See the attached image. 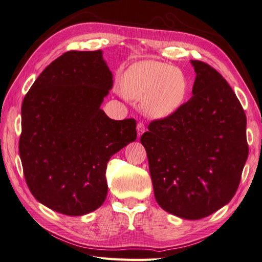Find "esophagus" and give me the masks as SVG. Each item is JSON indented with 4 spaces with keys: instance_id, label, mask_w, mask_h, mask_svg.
<instances>
[{
    "instance_id": "esophagus-1",
    "label": "esophagus",
    "mask_w": 262,
    "mask_h": 262,
    "mask_svg": "<svg viewBox=\"0 0 262 262\" xmlns=\"http://www.w3.org/2000/svg\"><path fill=\"white\" fill-rule=\"evenodd\" d=\"M145 131V126H144V123L143 122H139L138 125H137V133H138V137H141L142 134L144 133Z\"/></svg>"
}]
</instances>
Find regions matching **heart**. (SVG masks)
Returning a JSON list of instances; mask_svg holds the SVG:
<instances>
[{
	"mask_svg": "<svg viewBox=\"0 0 262 262\" xmlns=\"http://www.w3.org/2000/svg\"><path fill=\"white\" fill-rule=\"evenodd\" d=\"M188 91L185 75L177 68L157 61H142L131 66L123 76L122 93L142 100L150 117H165L182 105Z\"/></svg>",
	"mask_w": 262,
	"mask_h": 262,
	"instance_id": "1",
	"label": "heart"
}]
</instances>
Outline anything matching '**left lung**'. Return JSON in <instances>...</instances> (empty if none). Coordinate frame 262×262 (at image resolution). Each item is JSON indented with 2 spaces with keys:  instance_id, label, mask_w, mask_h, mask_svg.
Here are the masks:
<instances>
[{
  "instance_id": "8db88e82",
  "label": "left lung",
  "mask_w": 262,
  "mask_h": 262,
  "mask_svg": "<svg viewBox=\"0 0 262 262\" xmlns=\"http://www.w3.org/2000/svg\"><path fill=\"white\" fill-rule=\"evenodd\" d=\"M192 97L148 124L141 137L160 207L200 220L224 207L237 191L248 157L246 115L215 69L191 60Z\"/></svg>"
}]
</instances>
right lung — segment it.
Segmentation results:
<instances>
[{
    "label": "right lung",
    "mask_w": 262,
    "mask_h": 262,
    "mask_svg": "<svg viewBox=\"0 0 262 262\" xmlns=\"http://www.w3.org/2000/svg\"><path fill=\"white\" fill-rule=\"evenodd\" d=\"M101 50L68 51L38 76L21 105L19 156L30 192L49 209L84 215L104 203L107 163L137 139L134 119L100 105L113 87Z\"/></svg>",
    "instance_id": "right-lung-1"
}]
</instances>
